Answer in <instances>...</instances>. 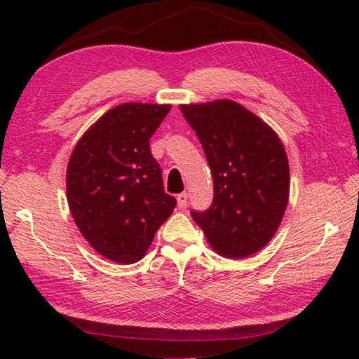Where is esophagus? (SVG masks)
Here are the masks:
<instances>
[{
	"instance_id": "esophagus-1",
	"label": "esophagus",
	"mask_w": 359,
	"mask_h": 359,
	"mask_svg": "<svg viewBox=\"0 0 359 359\" xmlns=\"http://www.w3.org/2000/svg\"><path fill=\"white\" fill-rule=\"evenodd\" d=\"M177 205H179V208H187V205H188V194L187 193H180L177 196Z\"/></svg>"
}]
</instances>
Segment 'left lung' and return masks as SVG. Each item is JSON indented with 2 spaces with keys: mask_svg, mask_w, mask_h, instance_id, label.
<instances>
[{
  "mask_svg": "<svg viewBox=\"0 0 359 359\" xmlns=\"http://www.w3.org/2000/svg\"><path fill=\"white\" fill-rule=\"evenodd\" d=\"M212 174L208 210L191 211L217 255L257 253L276 233L288 203V160L278 134L231 100L180 104Z\"/></svg>",
  "mask_w": 359,
  "mask_h": 359,
  "instance_id": "obj_1",
  "label": "left lung"
}]
</instances>
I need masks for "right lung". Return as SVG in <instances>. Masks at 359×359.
<instances>
[{
  "instance_id": "obj_1",
  "label": "right lung",
  "mask_w": 359,
  "mask_h": 359,
  "mask_svg": "<svg viewBox=\"0 0 359 359\" xmlns=\"http://www.w3.org/2000/svg\"><path fill=\"white\" fill-rule=\"evenodd\" d=\"M171 104L123 103L83 134L66 174L71 215L90 247L118 264H134L177 201L163 189L149 139Z\"/></svg>"
}]
</instances>
